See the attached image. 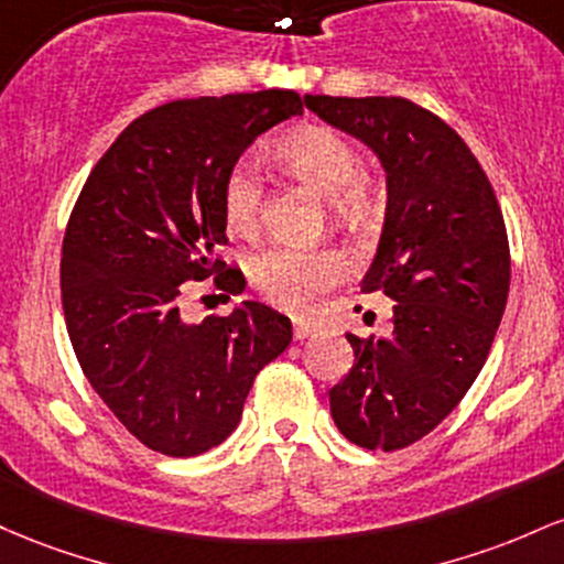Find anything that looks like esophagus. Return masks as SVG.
Masks as SVG:
<instances>
[{"label": "esophagus", "instance_id": "obj_1", "mask_svg": "<svg viewBox=\"0 0 564 564\" xmlns=\"http://www.w3.org/2000/svg\"><path fill=\"white\" fill-rule=\"evenodd\" d=\"M314 333H316V327H314V325H308V322H295V325H293V335H295V340L312 338Z\"/></svg>", "mask_w": 564, "mask_h": 564}]
</instances>
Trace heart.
Returning a JSON list of instances; mask_svg holds the SVG:
<instances>
[{
    "label": "heart",
    "instance_id": "heart-1",
    "mask_svg": "<svg viewBox=\"0 0 564 564\" xmlns=\"http://www.w3.org/2000/svg\"><path fill=\"white\" fill-rule=\"evenodd\" d=\"M276 160L319 188L338 220H365L376 210V192L362 178V154L335 130L303 128L290 132L276 145ZM220 202L231 231L250 234L256 229L263 207V181L256 164H234L224 178ZM248 276L269 303L284 312L306 314L316 299L344 276V261L333 250L271 245L250 258Z\"/></svg>",
    "mask_w": 564,
    "mask_h": 564
}]
</instances>
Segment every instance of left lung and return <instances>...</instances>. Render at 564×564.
Masks as SVG:
<instances>
[{"instance_id": "1", "label": "left lung", "mask_w": 564, "mask_h": 564, "mask_svg": "<svg viewBox=\"0 0 564 564\" xmlns=\"http://www.w3.org/2000/svg\"><path fill=\"white\" fill-rule=\"evenodd\" d=\"M386 170V220L362 293L394 303L389 338L346 335L349 376L330 389L340 434L402 451L440 426L482 370L509 295V239L496 192L464 138L404 98L306 95Z\"/></svg>"}]
</instances>
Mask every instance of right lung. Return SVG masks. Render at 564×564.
I'll return each instance as SVG.
<instances>
[{
    "instance_id": "obj_1",
    "label": "right lung",
    "mask_w": 564,
    "mask_h": 564,
    "mask_svg": "<svg viewBox=\"0 0 564 564\" xmlns=\"http://www.w3.org/2000/svg\"><path fill=\"white\" fill-rule=\"evenodd\" d=\"M303 113L293 90L173 100L145 111L100 156L68 218L61 256L66 330L82 372L128 432L173 458L237 429L258 372L293 340L274 308L186 322L188 282L239 290L226 245V173L242 151Z\"/></svg>"
}]
</instances>
